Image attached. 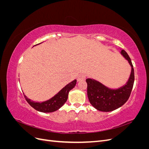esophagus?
Listing matches in <instances>:
<instances>
[{"label": "esophagus", "mask_w": 149, "mask_h": 149, "mask_svg": "<svg viewBox=\"0 0 149 149\" xmlns=\"http://www.w3.org/2000/svg\"><path fill=\"white\" fill-rule=\"evenodd\" d=\"M86 78V76L84 73H81L78 77V81H79L84 80Z\"/></svg>", "instance_id": "obj_1"}]
</instances>
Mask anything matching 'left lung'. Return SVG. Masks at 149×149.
<instances>
[{"label": "left lung", "mask_w": 149, "mask_h": 149, "mask_svg": "<svg viewBox=\"0 0 149 149\" xmlns=\"http://www.w3.org/2000/svg\"><path fill=\"white\" fill-rule=\"evenodd\" d=\"M120 53L132 67L129 79L124 86L111 89L94 79L88 78L86 80L89 101L93 106L100 111L109 112L117 109L127 102L131 93L134 82L133 65L127 53L124 49Z\"/></svg>", "instance_id": "8db88e82"}]
</instances>
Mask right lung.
I'll list each match as a JSON object with an SVG mask.
<instances>
[{"mask_svg": "<svg viewBox=\"0 0 149 149\" xmlns=\"http://www.w3.org/2000/svg\"><path fill=\"white\" fill-rule=\"evenodd\" d=\"M76 83V80L74 79L73 81L68 84L66 86H65L59 93H57L50 100L40 103L35 102L30 100L25 95L24 97L29 104L37 111L42 112H52L59 109L66 102L68 93L70 90L75 86Z\"/></svg>", "mask_w": 149, "mask_h": 149, "instance_id": "add662e5", "label": "right lung"}]
</instances>
